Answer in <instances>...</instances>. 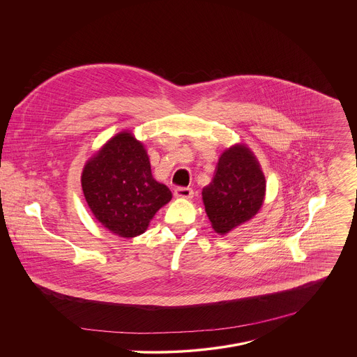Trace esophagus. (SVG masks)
I'll return each instance as SVG.
<instances>
[{"label": "esophagus", "instance_id": "esophagus-1", "mask_svg": "<svg viewBox=\"0 0 357 357\" xmlns=\"http://www.w3.org/2000/svg\"><path fill=\"white\" fill-rule=\"evenodd\" d=\"M174 196L180 197V199H191L194 196L192 188H187V187H177L174 190Z\"/></svg>", "mask_w": 357, "mask_h": 357}]
</instances>
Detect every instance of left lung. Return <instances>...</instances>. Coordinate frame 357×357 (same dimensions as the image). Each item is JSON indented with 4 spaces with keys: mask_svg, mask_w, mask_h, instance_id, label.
<instances>
[{
    "mask_svg": "<svg viewBox=\"0 0 357 357\" xmlns=\"http://www.w3.org/2000/svg\"><path fill=\"white\" fill-rule=\"evenodd\" d=\"M264 194V174L245 144H234L222 153L211 183L202 191L206 214L220 234L254 218Z\"/></svg>",
    "mask_w": 357,
    "mask_h": 357,
    "instance_id": "obj_1",
    "label": "left lung"
}]
</instances>
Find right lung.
<instances>
[{"mask_svg":"<svg viewBox=\"0 0 357 357\" xmlns=\"http://www.w3.org/2000/svg\"><path fill=\"white\" fill-rule=\"evenodd\" d=\"M82 188L98 222L126 238L144 233L172 199L170 190L154 180L146 149L128 130L113 136L87 161Z\"/></svg>","mask_w":357,"mask_h":357,"instance_id":"obj_1","label":"right lung"}]
</instances>
